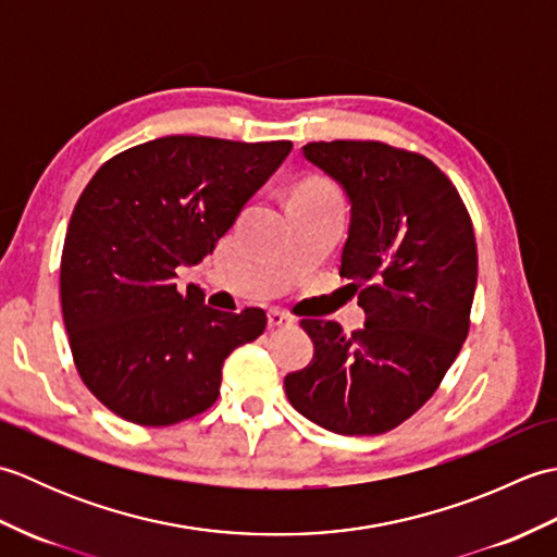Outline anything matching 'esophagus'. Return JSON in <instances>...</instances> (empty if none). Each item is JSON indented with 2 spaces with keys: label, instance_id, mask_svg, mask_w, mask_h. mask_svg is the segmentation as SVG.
<instances>
[{
  "label": "esophagus",
  "instance_id": "1",
  "mask_svg": "<svg viewBox=\"0 0 557 557\" xmlns=\"http://www.w3.org/2000/svg\"><path fill=\"white\" fill-rule=\"evenodd\" d=\"M294 318L287 311H280V309H270L268 311V325L270 327H285L292 325Z\"/></svg>",
  "mask_w": 557,
  "mask_h": 557
}]
</instances>
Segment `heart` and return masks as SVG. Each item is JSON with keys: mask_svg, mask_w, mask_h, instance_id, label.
I'll return each mask as SVG.
<instances>
[{"mask_svg": "<svg viewBox=\"0 0 557 557\" xmlns=\"http://www.w3.org/2000/svg\"><path fill=\"white\" fill-rule=\"evenodd\" d=\"M297 194H309V196H325V198H335L333 188L323 182H306L297 188Z\"/></svg>", "mask_w": 557, "mask_h": 557, "instance_id": "heart-1", "label": "heart"}]
</instances>
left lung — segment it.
Here are the masks:
<instances>
[{
    "label": "left lung",
    "instance_id": "left-lung-1",
    "mask_svg": "<svg viewBox=\"0 0 557 557\" xmlns=\"http://www.w3.org/2000/svg\"><path fill=\"white\" fill-rule=\"evenodd\" d=\"M301 152L349 198L339 275L366 323L345 335L335 321H301L313 359L285 377V393L333 433H387L431 399L465 345L474 227L453 182L419 152L377 140H321Z\"/></svg>",
    "mask_w": 557,
    "mask_h": 557
}]
</instances>
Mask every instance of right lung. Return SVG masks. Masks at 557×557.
Instances as JSON below:
<instances>
[{
	"mask_svg": "<svg viewBox=\"0 0 557 557\" xmlns=\"http://www.w3.org/2000/svg\"><path fill=\"white\" fill-rule=\"evenodd\" d=\"M289 150L164 136L114 156L83 188L59 292L76 369L116 417L172 425L206 411L224 359L263 335V309H210L200 287H176V268L212 253Z\"/></svg>",
	"mask_w": 557,
	"mask_h": 557,
	"instance_id": "obj_1",
	"label": "right lung"
}]
</instances>
